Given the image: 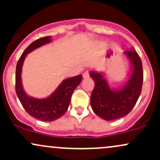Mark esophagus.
<instances>
[{
  "instance_id": "1",
  "label": "esophagus",
  "mask_w": 160,
  "mask_h": 160,
  "mask_svg": "<svg viewBox=\"0 0 160 160\" xmlns=\"http://www.w3.org/2000/svg\"><path fill=\"white\" fill-rule=\"evenodd\" d=\"M82 77H83V78H89V71H85V72L83 73V74H82Z\"/></svg>"
}]
</instances>
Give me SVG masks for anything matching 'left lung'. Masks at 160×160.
<instances>
[{
	"label": "left lung",
	"instance_id": "left-lung-1",
	"mask_svg": "<svg viewBox=\"0 0 160 160\" xmlns=\"http://www.w3.org/2000/svg\"><path fill=\"white\" fill-rule=\"evenodd\" d=\"M132 65L131 76L120 89H112L102 73L90 71L95 82L91 95L92 111L101 118L112 120L125 117L132 110L141 92L143 84L142 62L138 54L132 48L125 51Z\"/></svg>",
	"mask_w": 160,
	"mask_h": 160
}]
</instances>
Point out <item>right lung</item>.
<instances>
[{
	"label": "right lung",
	"mask_w": 160,
	"mask_h": 160,
	"mask_svg": "<svg viewBox=\"0 0 160 160\" xmlns=\"http://www.w3.org/2000/svg\"><path fill=\"white\" fill-rule=\"evenodd\" d=\"M51 42V37L47 36L34 40L25 49L16 65V92L22 105L29 115L38 120L51 122L60 118L65 113L71 102V95L82 80V75L63 80L56 90L48 98L38 99L28 96L24 91L21 74L23 62L27 54Z\"/></svg>",
	"instance_id": "add662e5"
}]
</instances>
